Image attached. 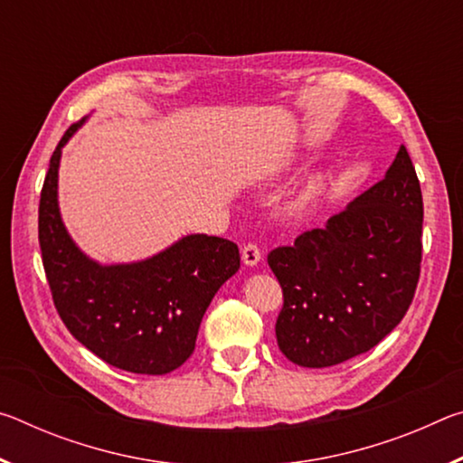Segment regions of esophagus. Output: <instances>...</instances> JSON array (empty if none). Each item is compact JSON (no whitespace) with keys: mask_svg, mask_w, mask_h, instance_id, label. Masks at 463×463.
Masks as SVG:
<instances>
[{"mask_svg":"<svg viewBox=\"0 0 463 463\" xmlns=\"http://www.w3.org/2000/svg\"><path fill=\"white\" fill-rule=\"evenodd\" d=\"M241 257H242V263L249 265V268H253V265L261 261V250H260V247L253 245V242H249V245L242 247Z\"/></svg>","mask_w":463,"mask_h":463,"instance_id":"34e87169","label":"esophagus"}]
</instances>
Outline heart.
Masks as SVG:
<instances>
[{"label": "heart", "instance_id": "1", "mask_svg": "<svg viewBox=\"0 0 463 463\" xmlns=\"http://www.w3.org/2000/svg\"><path fill=\"white\" fill-rule=\"evenodd\" d=\"M317 194H318V184H308L307 187H304V190H300L298 192V195L296 198L289 202V206H288V213L292 214V216H300V214H304L308 210V206L312 203V200L317 198Z\"/></svg>", "mask_w": 463, "mask_h": 463}]
</instances>
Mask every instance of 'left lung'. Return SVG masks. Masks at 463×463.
<instances>
[{
	"label": "left lung",
	"instance_id": "left-lung-1",
	"mask_svg": "<svg viewBox=\"0 0 463 463\" xmlns=\"http://www.w3.org/2000/svg\"><path fill=\"white\" fill-rule=\"evenodd\" d=\"M420 237V185L402 145L382 182L323 229L268 255L284 292L276 323L281 354L302 367H331L378 345L412 302Z\"/></svg>",
	"mask_w": 463,
	"mask_h": 463
}]
</instances>
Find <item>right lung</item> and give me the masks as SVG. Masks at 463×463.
I'll use <instances>...</instances> for the list:
<instances>
[{
    "label": "right lung",
    "mask_w": 463,
    "mask_h": 463,
    "mask_svg": "<svg viewBox=\"0 0 463 463\" xmlns=\"http://www.w3.org/2000/svg\"><path fill=\"white\" fill-rule=\"evenodd\" d=\"M65 132L51 156L38 206V241L54 307L65 326L106 364L163 375L194 354L202 317L241 268L234 242L187 234L153 257L104 265L77 247L59 210V165Z\"/></svg>",
    "instance_id": "1"
}]
</instances>
